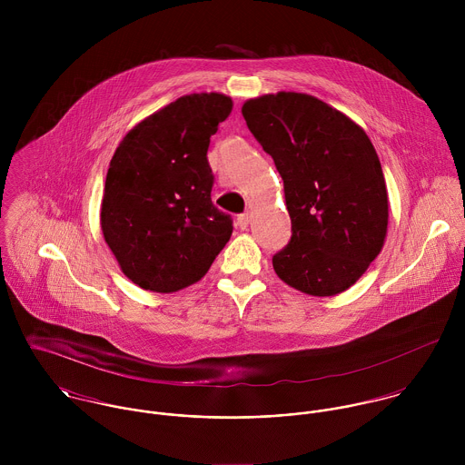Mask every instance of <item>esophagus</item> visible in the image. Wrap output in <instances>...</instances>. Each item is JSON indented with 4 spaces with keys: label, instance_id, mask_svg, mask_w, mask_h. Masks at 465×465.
<instances>
[{
    "label": "esophagus",
    "instance_id": "obj_1",
    "mask_svg": "<svg viewBox=\"0 0 465 465\" xmlns=\"http://www.w3.org/2000/svg\"><path fill=\"white\" fill-rule=\"evenodd\" d=\"M249 222H251V214H249V213H243V214H240V216L236 218V223H238V227H240L242 231H245V229L249 227Z\"/></svg>",
    "mask_w": 465,
    "mask_h": 465
}]
</instances>
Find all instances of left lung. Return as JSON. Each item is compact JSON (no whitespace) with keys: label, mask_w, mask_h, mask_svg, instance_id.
I'll use <instances>...</instances> for the list:
<instances>
[{"label":"left lung","mask_w":465,"mask_h":465,"mask_svg":"<svg viewBox=\"0 0 465 465\" xmlns=\"http://www.w3.org/2000/svg\"><path fill=\"white\" fill-rule=\"evenodd\" d=\"M242 114L275 163L292 220L290 243L272 260L275 273L308 295L345 292L387 238L389 193L369 135L306 93L251 98Z\"/></svg>","instance_id":"8db88e82"}]
</instances>
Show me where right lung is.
Listing matches in <instances>:
<instances>
[{"instance_id": "right-lung-1", "label": "right lung", "mask_w": 465, "mask_h": 465, "mask_svg": "<svg viewBox=\"0 0 465 465\" xmlns=\"http://www.w3.org/2000/svg\"><path fill=\"white\" fill-rule=\"evenodd\" d=\"M232 100L177 98L134 125L107 170L100 223L122 272L143 290L173 293L200 281L232 234L211 202V135Z\"/></svg>"}]
</instances>
